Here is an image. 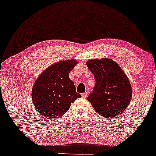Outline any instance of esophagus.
<instances>
[{
	"mask_svg": "<svg viewBox=\"0 0 156 156\" xmlns=\"http://www.w3.org/2000/svg\"><path fill=\"white\" fill-rule=\"evenodd\" d=\"M81 96H82L83 98H86V97L88 96V93L87 92H85V93H82V94H81Z\"/></svg>",
	"mask_w": 156,
	"mask_h": 156,
	"instance_id": "obj_1",
	"label": "esophagus"
}]
</instances>
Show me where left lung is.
I'll use <instances>...</instances> for the list:
<instances>
[{"label":"left lung","instance_id":"left-lung-1","mask_svg":"<svg viewBox=\"0 0 156 156\" xmlns=\"http://www.w3.org/2000/svg\"><path fill=\"white\" fill-rule=\"evenodd\" d=\"M86 66L95 80L93 92L87 98L95 111L105 118L123 113L130 104L133 91L121 67L109 58L90 60Z\"/></svg>","mask_w":156,"mask_h":156}]
</instances>
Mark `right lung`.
Masks as SVG:
<instances>
[{
  "mask_svg": "<svg viewBox=\"0 0 156 156\" xmlns=\"http://www.w3.org/2000/svg\"><path fill=\"white\" fill-rule=\"evenodd\" d=\"M76 63L74 59L57 62L43 71L35 81L32 100L42 117L53 119L63 116L71 103L81 97L69 78L70 72Z\"/></svg>",
  "mask_w": 156,
  "mask_h": 156,
  "instance_id": "add662e5",
  "label": "right lung"
}]
</instances>
